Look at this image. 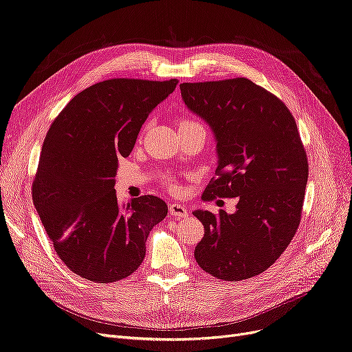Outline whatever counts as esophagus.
<instances>
[{
    "mask_svg": "<svg viewBox=\"0 0 352 352\" xmlns=\"http://www.w3.org/2000/svg\"><path fill=\"white\" fill-rule=\"evenodd\" d=\"M168 208H170L171 216H174L177 219H186V217H188V214H190L186 206L178 204V203H171Z\"/></svg>",
    "mask_w": 352,
    "mask_h": 352,
    "instance_id": "obj_1",
    "label": "esophagus"
}]
</instances>
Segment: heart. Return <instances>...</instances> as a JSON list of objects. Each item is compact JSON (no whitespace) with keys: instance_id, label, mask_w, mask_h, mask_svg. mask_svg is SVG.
Masks as SVG:
<instances>
[{"instance_id":"heart-1","label":"heart","mask_w":352,"mask_h":352,"mask_svg":"<svg viewBox=\"0 0 352 352\" xmlns=\"http://www.w3.org/2000/svg\"><path fill=\"white\" fill-rule=\"evenodd\" d=\"M184 122H186V120H184ZM166 184H168V186H170V188H171L173 191H175V190H177V186H175V182H174V181H171V179H168V181H166Z\"/></svg>"}]
</instances>
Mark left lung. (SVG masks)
<instances>
[{"label": "left lung", "mask_w": 352, "mask_h": 352, "mask_svg": "<svg viewBox=\"0 0 352 352\" xmlns=\"http://www.w3.org/2000/svg\"><path fill=\"white\" fill-rule=\"evenodd\" d=\"M179 89L217 144V178L201 198H239L233 214L192 212L206 230L194 257L214 278L249 279L276 262L300 221L309 166L296 122L280 99L244 78Z\"/></svg>", "instance_id": "obj_1"}]
</instances>
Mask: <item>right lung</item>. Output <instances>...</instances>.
<instances>
[{
	"label": "right lung",
	"instance_id": "add662e5",
	"mask_svg": "<svg viewBox=\"0 0 352 352\" xmlns=\"http://www.w3.org/2000/svg\"><path fill=\"white\" fill-rule=\"evenodd\" d=\"M178 80L111 79L76 95L45 135L33 201L57 256L83 279L112 283L145 257L165 201L142 195L119 204L118 160L126 158L148 115Z\"/></svg>",
	"mask_w": 352,
	"mask_h": 352
}]
</instances>
